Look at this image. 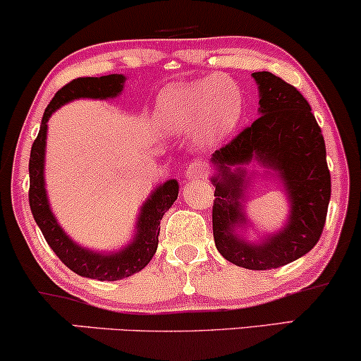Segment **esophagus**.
I'll return each mask as SVG.
<instances>
[{
	"label": "esophagus",
	"mask_w": 361,
	"mask_h": 361,
	"mask_svg": "<svg viewBox=\"0 0 361 361\" xmlns=\"http://www.w3.org/2000/svg\"><path fill=\"white\" fill-rule=\"evenodd\" d=\"M204 176H206V166H204L202 162H192L188 169H185V177H188L189 180L201 179Z\"/></svg>",
	"instance_id": "1"
}]
</instances>
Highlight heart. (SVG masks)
<instances>
[{
  "label": "heart",
  "mask_w": 361,
  "mask_h": 361,
  "mask_svg": "<svg viewBox=\"0 0 361 361\" xmlns=\"http://www.w3.org/2000/svg\"><path fill=\"white\" fill-rule=\"evenodd\" d=\"M243 115V97L233 80L222 75L176 83L160 93L155 122L167 133L189 132L197 127L204 145L231 135Z\"/></svg>",
  "instance_id": "heart-1"
}]
</instances>
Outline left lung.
I'll return each mask as SVG.
<instances>
[{
	"instance_id": "8db88e82",
	"label": "left lung",
	"mask_w": 361,
	"mask_h": 361,
	"mask_svg": "<svg viewBox=\"0 0 361 361\" xmlns=\"http://www.w3.org/2000/svg\"><path fill=\"white\" fill-rule=\"evenodd\" d=\"M252 78L259 92V117L211 157L216 188L212 231L226 259L266 271L296 261L317 246L326 221L331 179L322 128L305 97L269 72H255ZM252 161L280 180L290 202L283 228L255 242L238 234L250 227L245 192L252 181L247 166Z\"/></svg>"
}]
</instances>
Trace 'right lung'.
Wrapping results in <instances>:
<instances>
[{
  "label": "right lung",
  "instance_id": "1",
  "mask_svg": "<svg viewBox=\"0 0 361 361\" xmlns=\"http://www.w3.org/2000/svg\"><path fill=\"white\" fill-rule=\"evenodd\" d=\"M126 77L118 73L105 77L75 78L58 90L47 110H44L42 126L37 140L31 145L30 154V207L38 228L50 244L53 252L60 257L65 266L83 278L99 279V281H117L139 273L152 259L159 244L160 219L176 202L179 194V182L176 179L166 180L150 192L147 201L142 204L137 217L135 233L130 243L118 251L100 252L75 243L65 229L58 224L48 201L44 188V152H47L48 120L60 106L78 99L109 100L118 97L126 85Z\"/></svg>",
  "mask_w": 361,
  "mask_h": 361
}]
</instances>
